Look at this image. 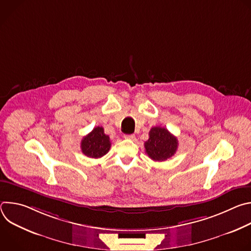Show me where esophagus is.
<instances>
[{
	"mask_svg": "<svg viewBox=\"0 0 251 251\" xmlns=\"http://www.w3.org/2000/svg\"><path fill=\"white\" fill-rule=\"evenodd\" d=\"M124 137H125V139H129V140H134V139H135V135H134V134H129V135H125Z\"/></svg>",
	"mask_w": 251,
	"mask_h": 251,
	"instance_id": "34e87169",
	"label": "esophagus"
}]
</instances>
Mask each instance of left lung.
<instances>
[{
    "label": "left lung",
    "instance_id": "8db88e82",
    "mask_svg": "<svg viewBox=\"0 0 251 251\" xmlns=\"http://www.w3.org/2000/svg\"><path fill=\"white\" fill-rule=\"evenodd\" d=\"M177 139L164 127H153L149 132V139L145 142V150L149 158L156 162H163L175 155L177 149Z\"/></svg>",
    "mask_w": 251,
    "mask_h": 251
}]
</instances>
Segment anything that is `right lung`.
<instances>
[{"mask_svg":"<svg viewBox=\"0 0 251 251\" xmlns=\"http://www.w3.org/2000/svg\"><path fill=\"white\" fill-rule=\"evenodd\" d=\"M111 147L110 138L104 133L103 127H95L81 140V151L89 158H101L108 153Z\"/></svg>","mask_w":251,"mask_h":251,"instance_id":"add662e5","label":"right lung"}]
</instances>
